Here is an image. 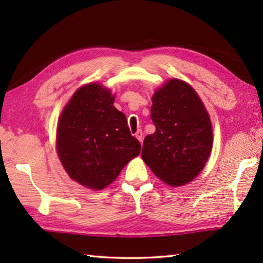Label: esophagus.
Here are the masks:
<instances>
[{
    "label": "esophagus",
    "mask_w": 263,
    "mask_h": 263,
    "mask_svg": "<svg viewBox=\"0 0 263 263\" xmlns=\"http://www.w3.org/2000/svg\"><path fill=\"white\" fill-rule=\"evenodd\" d=\"M136 138L138 139V140H139V141H140V142H142L143 133H142V131H141V130H138V131L136 132Z\"/></svg>",
    "instance_id": "esophagus-1"
}]
</instances>
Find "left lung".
<instances>
[{"label":"left lung","instance_id":"8db88e82","mask_svg":"<svg viewBox=\"0 0 263 263\" xmlns=\"http://www.w3.org/2000/svg\"><path fill=\"white\" fill-rule=\"evenodd\" d=\"M150 110L156 131L144 138L142 159L168 185H184L198 176L211 153L208 111L194 89L178 79L155 91Z\"/></svg>","mask_w":263,"mask_h":263}]
</instances>
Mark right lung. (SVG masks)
I'll use <instances>...</instances> for the list:
<instances>
[{"mask_svg":"<svg viewBox=\"0 0 263 263\" xmlns=\"http://www.w3.org/2000/svg\"><path fill=\"white\" fill-rule=\"evenodd\" d=\"M114 96L99 83L73 93L61 113L57 150L69 176L81 185L102 190L140 154L126 116L114 107Z\"/></svg>","mask_w":263,"mask_h":263,"instance_id":"add662e5","label":"right lung"}]
</instances>
